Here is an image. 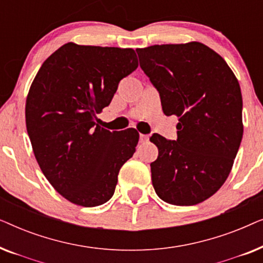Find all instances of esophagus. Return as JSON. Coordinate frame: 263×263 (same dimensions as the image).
Returning <instances> with one entry per match:
<instances>
[{
    "label": "esophagus",
    "mask_w": 263,
    "mask_h": 263,
    "mask_svg": "<svg viewBox=\"0 0 263 263\" xmlns=\"http://www.w3.org/2000/svg\"><path fill=\"white\" fill-rule=\"evenodd\" d=\"M148 139H149L148 135L140 134V142H146V141H148Z\"/></svg>",
    "instance_id": "obj_1"
}]
</instances>
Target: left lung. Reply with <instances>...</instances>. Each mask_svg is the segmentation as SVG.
Listing matches in <instances>:
<instances>
[{
    "instance_id": "left-lung-1",
    "label": "left lung",
    "mask_w": 263,
    "mask_h": 263,
    "mask_svg": "<svg viewBox=\"0 0 263 263\" xmlns=\"http://www.w3.org/2000/svg\"><path fill=\"white\" fill-rule=\"evenodd\" d=\"M140 67L160 95L166 116L178 117L177 140L151 136L157 195L176 206L207 200L231 172L243 136L242 93L222 57L199 42L136 49Z\"/></svg>"
}]
</instances>
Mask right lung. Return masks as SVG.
Instances as JSON below:
<instances>
[{
    "mask_svg": "<svg viewBox=\"0 0 263 263\" xmlns=\"http://www.w3.org/2000/svg\"><path fill=\"white\" fill-rule=\"evenodd\" d=\"M138 66L133 49L70 42L44 61L32 82L25 107L32 149L50 184L71 203L109 201L122 165L135 152L138 130H107L97 114Z\"/></svg>",
    "mask_w": 263,
    "mask_h": 263,
    "instance_id": "1",
    "label": "right lung"
}]
</instances>
